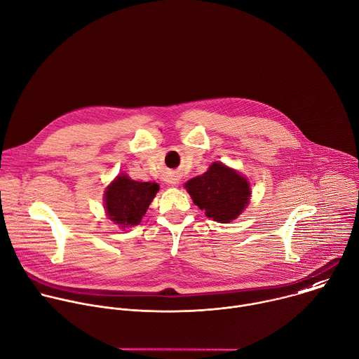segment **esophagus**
Returning a JSON list of instances; mask_svg holds the SVG:
<instances>
[{"mask_svg":"<svg viewBox=\"0 0 359 359\" xmlns=\"http://www.w3.org/2000/svg\"><path fill=\"white\" fill-rule=\"evenodd\" d=\"M168 183H169V184H172V186H177V183H179V177H177V176H175V175H172V176L168 179Z\"/></svg>","mask_w":359,"mask_h":359,"instance_id":"34e87169","label":"esophagus"}]
</instances>
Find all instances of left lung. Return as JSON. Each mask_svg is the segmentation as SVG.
Returning a JSON list of instances; mask_svg holds the SVG:
<instances>
[{
	"instance_id": "1",
	"label": "left lung",
	"mask_w": 359,
	"mask_h": 359,
	"mask_svg": "<svg viewBox=\"0 0 359 359\" xmlns=\"http://www.w3.org/2000/svg\"><path fill=\"white\" fill-rule=\"evenodd\" d=\"M186 189L208 218L225 224L244 211L251 196L248 180L219 162L212 163L201 176L189 180Z\"/></svg>"
}]
</instances>
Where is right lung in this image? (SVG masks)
<instances>
[{"label": "right lung", "instance_id": "add662e5", "mask_svg": "<svg viewBox=\"0 0 359 359\" xmlns=\"http://www.w3.org/2000/svg\"><path fill=\"white\" fill-rule=\"evenodd\" d=\"M159 190V184L118 176L105 190V210L111 221L123 226L138 225Z\"/></svg>", "mask_w": 359, "mask_h": 359}]
</instances>
